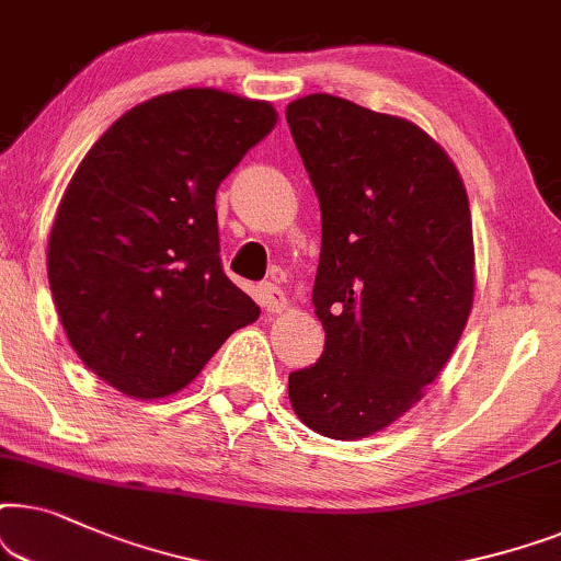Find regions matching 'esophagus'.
I'll return each instance as SVG.
<instances>
[{"instance_id":"esophagus-1","label":"esophagus","mask_w":561,"mask_h":561,"mask_svg":"<svg viewBox=\"0 0 561 561\" xmlns=\"http://www.w3.org/2000/svg\"><path fill=\"white\" fill-rule=\"evenodd\" d=\"M259 300H261V308H264L266 312H285L287 310V295L282 293L274 282H264V285L259 287Z\"/></svg>"}]
</instances>
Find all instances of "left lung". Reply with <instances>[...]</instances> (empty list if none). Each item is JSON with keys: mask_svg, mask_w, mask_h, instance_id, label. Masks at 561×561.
Masks as SVG:
<instances>
[{"mask_svg": "<svg viewBox=\"0 0 561 561\" xmlns=\"http://www.w3.org/2000/svg\"><path fill=\"white\" fill-rule=\"evenodd\" d=\"M323 215L312 305L323 356L289 375L320 436H375L442 375L474 302L472 215L449 153L405 117L333 94L287 104Z\"/></svg>", "mask_w": 561, "mask_h": 561, "instance_id": "8db88e82", "label": "left lung"}]
</instances>
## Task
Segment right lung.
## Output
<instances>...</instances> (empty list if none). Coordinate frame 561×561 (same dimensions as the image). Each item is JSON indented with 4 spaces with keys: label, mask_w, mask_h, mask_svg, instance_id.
I'll return each mask as SVG.
<instances>
[{
    "label": "right lung",
    "mask_w": 561,
    "mask_h": 561,
    "mask_svg": "<svg viewBox=\"0 0 561 561\" xmlns=\"http://www.w3.org/2000/svg\"><path fill=\"white\" fill-rule=\"evenodd\" d=\"M276 110L210 87L140 102L73 171L48 238V282L81 362L117 392L184 390L259 305L220 266L215 192Z\"/></svg>",
    "instance_id": "add662e5"
}]
</instances>
